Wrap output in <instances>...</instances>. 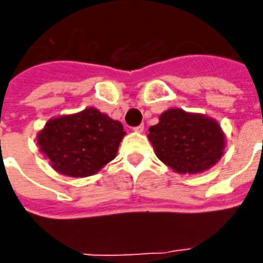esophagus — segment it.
I'll use <instances>...</instances> for the list:
<instances>
[{
    "instance_id": "esophagus-1",
    "label": "esophagus",
    "mask_w": 263,
    "mask_h": 263,
    "mask_svg": "<svg viewBox=\"0 0 263 263\" xmlns=\"http://www.w3.org/2000/svg\"><path fill=\"white\" fill-rule=\"evenodd\" d=\"M143 129H144V125H138V127L134 128V131L135 132H143Z\"/></svg>"
}]
</instances>
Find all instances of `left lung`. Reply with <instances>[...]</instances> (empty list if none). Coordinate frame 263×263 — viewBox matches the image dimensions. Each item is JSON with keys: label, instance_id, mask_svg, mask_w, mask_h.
I'll list each match as a JSON object with an SVG mask.
<instances>
[{"label": "left lung", "instance_id": "8db88e82", "mask_svg": "<svg viewBox=\"0 0 263 263\" xmlns=\"http://www.w3.org/2000/svg\"><path fill=\"white\" fill-rule=\"evenodd\" d=\"M157 157L177 173L208 171L224 156L225 135L214 119L169 109L148 129Z\"/></svg>", "mask_w": 263, "mask_h": 263}]
</instances>
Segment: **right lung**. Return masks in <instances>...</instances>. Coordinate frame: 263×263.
I'll return each mask as SVG.
<instances>
[{
  "label": "right lung",
  "mask_w": 263,
  "mask_h": 263,
  "mask_svg": "<svg viewBox=\"0 0 263 263\" xmlns=\"http://www.w3.org/2000/svg\"><path fill=\"white\" fill-rule=\"evenodd\" d=\"M124 135L120 121L87 107L49 120L36 140L54 171L71 177H87L115 158Z\"/></svg>",
  "instance_id": "obj_1"
}]
</instances>
